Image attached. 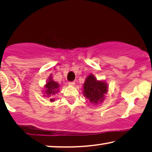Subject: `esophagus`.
<instances>
[{
    "instance_id": "esophagus-1",
    "label": "esophagus",
    "mask_w": 152,
    "mask_h": 152,
    "mask_svg": "<svg viewBox=\"0 0 152 152\" xmlns=\"http://www.w3.org/2000/svg\"><path fill=\"white\" fill-rule=\"evenodd\" d=\"M68 84L70 86H75V82H70L68 83Z\"/></svg>"
}]
</instances>
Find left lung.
<instances>
[{
  "instance_id": "1",
  "label": "left lung",
  "mask_w": 152,
  "mask_h": 152,
  "mask_svg": "<svg viewBox=\"0 0 152 152\" xmlns=\"http://www.w3.org/2000/svg\"><path fill=\"white\" fill-rule=\"evenodd\" d=\"M82 94L91 104L96 106L105 99V95L109 91V85L105 80H97L93 74L86 77L83 84Z\"/></svg>"
}]
</instances>
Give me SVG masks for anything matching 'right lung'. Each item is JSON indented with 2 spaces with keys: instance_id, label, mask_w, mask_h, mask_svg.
Listing matches in <instances>:
<instances>
[{
  "instance_id": "add662e5",
  "label": "right lung",
  "mask_w": 152,
  "mask_h": 152,
  "mask_svg": "<svg viewBox=\"0 0 152 152\" xmlns=\"http://www.w3.org/2000/svg\"><path fill=\"white\" fill-rule=\"evenodd\" d=\"M60 84L58 82L53 80L52 74H50L48 81L46 82L45 84L43 86L42 91L43 96L50 98V102H53L55 101V94L60 92Z\"/></svg>"
}]
</instances>
